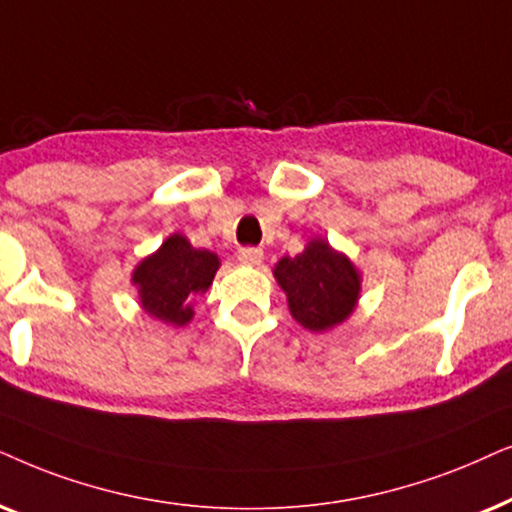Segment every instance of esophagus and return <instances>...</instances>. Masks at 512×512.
<instances>
[{"instance_id": "34e87169", "label": "esophagus", "mask_w": 512, "mask_h": 512, "mask_svg": "<svg viewBox=\"0 0 512 512\" xmlns=\"http://www.w3.org/2000/svg\"><path fill=\"white\" fill-rule=\"evenodd\" d=\"M238 260L243 264H248V267H257V264H262L264 260V250L262 248H241L238 250Z\"/></svg>"}]
</instances>
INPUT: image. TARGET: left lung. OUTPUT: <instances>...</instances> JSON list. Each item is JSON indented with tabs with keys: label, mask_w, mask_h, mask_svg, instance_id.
I'll return each mask as SVG.
<instances>
[{
	"label": "left lung",
	"mask_w": 512,
	"mask_h": 512,
	"mask_svg": "<svg viewBox=\"0 0 512 512\" xmlns=\"http://www.w3.org/2000/svg\"><path fill=\"white\" fill-rule=\"evenodd\" d=\"M274 278L288 297L290 316L311 332H327L349 320L363 290L356 264L325 238H311L299 255L281 257Z\"/></svg>",
	"instance_id": "1"
}]
</instances>
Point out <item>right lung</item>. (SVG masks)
I'll use <instances>...</instances> for the list:
<instances>
[{"label": "right lung", "mask_w": 512, "mask_h": 512, "mask_svg": "<svg viewBox=\"0 0 512 512\" xmlns=\"http://www.w3.org/2000/svg\"><path fill=\"white\" fill-rule=\"evenodd\" d=\"M217 269V252L194 248L185 234L175 231L159 250L135 264L131 283L147 316L166 325L185 327L194 318V297L213 285Z\"/></svg>", "instance_id": "add662e5"}]
</instances>
